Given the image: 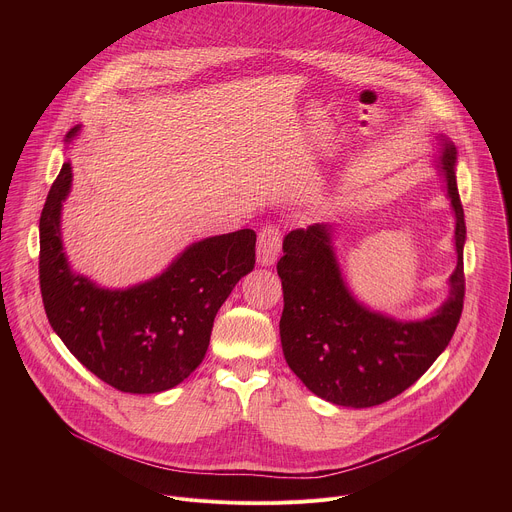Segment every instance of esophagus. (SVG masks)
Masks as SVG:
<instances>
[{
  "mask_svg": "<svg viewBox=\"0 0 512 512\" xmlns=\"http://www.w3.org/2000/svg\"><path fill=\"white\" fill-rule=\"evenodd\" d=\"M281 251V231L277 227H265L257 239V261L261 265H273Z\"/></svg>",
  "mask_w": 512,
  "mask_h": 512,
  "instance_id": "esophagus-1",
  "label": "esophagus"
}]
</instances>
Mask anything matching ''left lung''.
<instances>
[{
    "label": "left lung",
    "mask_w": 512,
    "mask_h": 512,
    "mask_svg": "<svg viewBox=\"0 0 512 512\" xmlns=\"http://www.w3.org/2000/svg\"><path fill=\"white\" fill-rule=\"evenodd\" d=\"M440 172L456 214L458 265L450 296L425 320L401 322L356 302L340 273L332 227L312 225L283 239V356L318 397L342 407H375L409 389L450 344L464 306V208L456 184V145L442 135Z\"/></svg>",
    "instance_id": "left-lung-1"
}]
</instances>
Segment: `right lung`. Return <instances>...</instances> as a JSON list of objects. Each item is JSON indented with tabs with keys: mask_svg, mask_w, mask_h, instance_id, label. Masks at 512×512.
Listing matches in <instances>:
<instances>
[{
	"mask_svg": "<svg viewBox=\"0 0 512 512\" xmlns=\"http://www.w3.org/2000/svg\"><path fill=\"white\" fill-rule=\"evenodd\" d=\"M70 182L64 162L40 216V291L48 322L83 367L117 391H168L202 362L218 308L255 267L257 235L241 229L202 239L162 275L105 289L72 271L64 255L60 210Z\"/></svg>",
	"mask_w": 512,
	"mask_h": 512,
	"instance_id": "obj_1",
	"label": "right lung"
}]
</instances>
